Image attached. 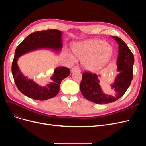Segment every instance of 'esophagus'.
<instances>
[{"label": "esophagus", "instance_id": "1", "mask_svg": "<svg viewBox=\"0 0 146 146\" xmlns=\"http://www.w3.org/2000/svg\"><path fill=\"white\" fill-rule=\"evenodd\" d=\"M71 72H81V69L80 67L78 66H76L73 67L71 69Z\"/></svg>", "mask_w": 146, "mask_h": 146}]
</instances>
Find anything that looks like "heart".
<instances>
[{
  "label": "heart",
  "instance_id": "heart-1",
  "mask_svg": "<svg viewBox=\"0 0 146 146\" xmlns=\"http://www.w3.org/2000/svg\"><path fill=\"white\" fill-rule=\"evenodd\" d=\"M74 54L84 58L83 64L90 70L101 69L108 63L113 55V48L102 39H90L77 43L73 47Z\"/></svg>",
  "mask_w": 146,
  "mask_h": 146
}]
</instances>
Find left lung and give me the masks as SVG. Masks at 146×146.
<instances>
[{"mask_svg": "<svg viewBox=\"0 0 146 146\" xmlns=\"http://www.w3.org/2000/svg\"><path fill=\"white\" fill-rule=\"evenodd\" d=\"M119 44L117 70L120 74L115 78L108 93H104L99 85L100 82L96 74L84 72L80 83V91L87 100L95 104H103L116 101L125 94L130 86L133 77L134 56L125 42L114 36Z\"/></svg>", "mask_w": 146, "mask_h": 146, "instance_id": "1", "label": "left lung"}]
</instances>
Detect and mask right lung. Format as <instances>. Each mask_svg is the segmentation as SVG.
Instances as JSON below:
<instances>
[{
	"label": "right lung",
	"instance_id": "1",
	"mask_svg": "<svg viewBox=\"0 0 146 146\" xmlns=\"http://www.w3.org/2000/svg\"><path fill=\"white\" fill-rule=\"evenodd\" d=\"M61 37V32L58 30L37 31L29 35L17 47L12 62L11 71L17 88L26 96L38 100L54 98L59 92L61 82L69 76V68H57L52 77L44 82L42 86H39L23 76L17 64V58L29 51L44 47L61 49L63 46Z\"/></svg>",
	"mask_w": 146,
	"mask_h": 146
}]
</instances>
